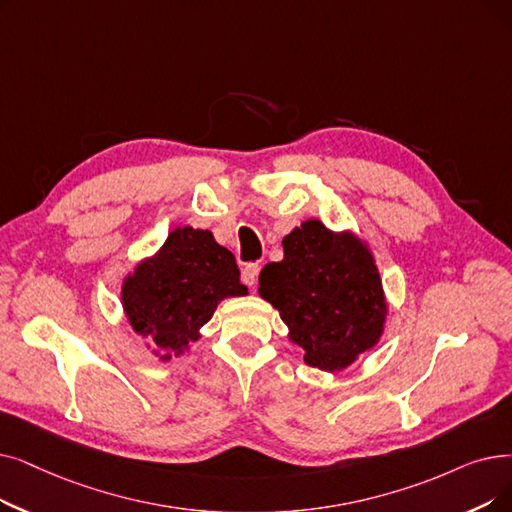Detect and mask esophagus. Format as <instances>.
I'll use <instances>...</instances> for the list:
<instances>
[{"instance_id": "1", "label": "esophagus", "mask_w": 512, "mask_h": 512, "mask_svg": "<svg viewBox=\"0 0 512 512\" xmlns=\"http://www.w3.org/2000/svg\"><path fill=\"white\" fill-rule=\"evenodd\" d=\"M259 263H247V265H244V268H242V282L244 284H247V286H255L257 284V276H259Z\"/></svg>"}]
</instances>
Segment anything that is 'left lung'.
<instances>
[{
    "mask_svg": "<svg viewBox=\"0 0 512 512\" xmlns=\"http://www.w3.org/2000/svg\"><path fill=\"white\" fill-rule=\"evenodd\" d=\"M282 244L284 259L261 270L259 295L280 311L305 364L347 368L379 341L387 314L372 255L353 234H332L318 219Z\"/></svg>",
    "mask_w": 512,
    "mask_h": 512,
    "instance_id": "left-lung-1",
    "label": "left lung"
}]
</instances>
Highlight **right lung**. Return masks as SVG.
Here are the masks:
<instances>
[{
	"label": "right lung",
	"instance_id": "add662e5",
	"mask_svg": "<svg viewBox=\"0 0 512 512\" xmlns=\"http://www.w3.org/2000/svg\"><path fill=\"white\" fill-rule=\"evenodd\" d=\"M247 295L234 255L211 232L177 228L154 259L142 263L123 286L129 324L161 349V360L180 355L217 303Z\"/></svg>",
	"mask_w": 512,
	"mask_h": 512
}]
</instances>
